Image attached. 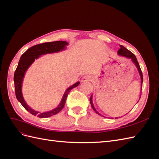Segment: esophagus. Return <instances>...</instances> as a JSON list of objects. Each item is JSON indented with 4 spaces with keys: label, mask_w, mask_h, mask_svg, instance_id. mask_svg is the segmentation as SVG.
<instances>
[{
    "label": "esophagus",
    "mask_w": 159,
    "mask_h": 159,
    "mask_svg": "<svg viewBox=\"0 0 159 159\" xmlns=\"http://www.w3.org/2000/svg\"><path fill=\"white\" fill-rule=\"evenodd\" d=\"M91 79H92V77L90 75H85L82 78V80H81V81L83 82H85V81H91Z\"/></svg>",
    "instance_id": "34e87169"
}]
</instances>
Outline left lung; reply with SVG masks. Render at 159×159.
<instances>
[{
  "label": "left lung",
  "instance_id": "left-lung-1",
  "mask_svg": "<svg viewBox=\"0 0 159 159\" xmlns=\"http://www.w3.org/2000/svg\"><path fill=\"white\" fill-rule=\"evenodd\" d=\"M120 48H120V49L119 50V51H118V54L120 55V56H125V57H129V58H131V59L132 60V61H133V63H134V64H135V66H137V69H138V71H139V74H140L141 78V84L143 85V73H142V71H141V70L140 66H139V62H138V61H137V60L136 56H134V54H133V53H132L131 51H129V50H127V48H125L124 46H121V45H120ZM89 101H90V103H91V107H92L93 109V110L95 111L96 113H97L98 115H101L97 111L95 110V107H94V106H93V103H92V100H91V98H90V99H89ZM116 119H117V118H116Z\"/></svg>",
  "mask_w": 159,
  "mask_h": 159
}]
</instances>
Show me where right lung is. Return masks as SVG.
I'll use <instances>...</instances> for the list:
<instances>
[{
	"mask_svg": "<svg viewBox=\"0 0 159 159\" xmlns=\"http://www.w3.org/2000/svg\"><path fill=\"white\" fill-rule=\"evenodd\" d=\"M66 45H68V43L66 41L50 42L37 44L32 46L29 49H28L22 55L20 60H19L18 66L14 75V89H15L16 97L18 102L21 103L22 106L25 107L28 112H30L33 115H35V116L37 115L38 117L46 118L52 116V115L59 113L64 107L66 100L67 99V97H68V95L70 91L73 88L77 87V86L80 84V82L78 81V82L75 83L66 90L63 96V98H62L61 101V103L56 109L52 111H50L40 113L32 109L30 107H28V105L25 103V100L23 99L21 91V86L23 78L24 76H25V74L27 69L29 68V66L32 64V62L34 61L36 58H38L40 56L48 54V53H54L59 52L61 50H64Z\"/></svg>",
	"mask_w": 159,
	"mask_h": 159,
	"instance_id": "obj_1",
	"label": "right lung"
}]
</instances>
